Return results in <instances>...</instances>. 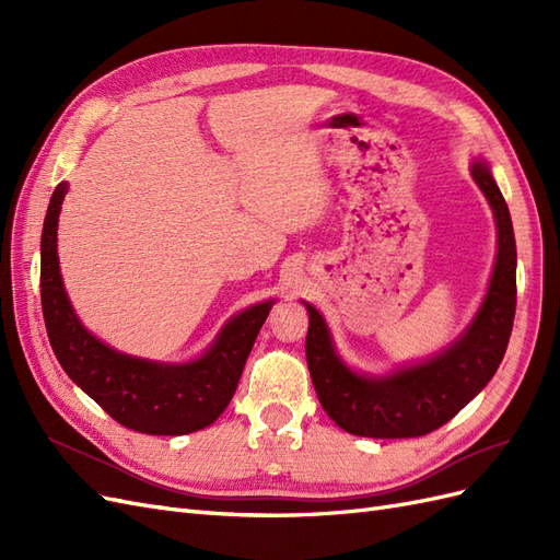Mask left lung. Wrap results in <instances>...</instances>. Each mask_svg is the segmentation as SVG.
Here are the masks:
<instances>
[{"label":"left lung","mask_w":560,"mask_h":560,"mask_svg":"<svg viewBox=\"0 0 560 560\" xmlns=\"http://www.w3.org/2000/svg\"><path fill=\"white\" fill-rule=\"evenodd\" d=\"M471 177L488 198L498 224V259L477 317L436 358L387 376H362L338 358L322 315L308 308L306 360L322 409L350 434L409 439L442 428L495 376L516 313V241L510 208L483 161Z\"/></svg>","instance_id":"8db88e82"}]
</instances>
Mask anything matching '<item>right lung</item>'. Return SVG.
I'll list each match as a JSON object with an SVG mask.
<instances>
[{
    "label": "right lung",
    "instance_id": "1",
    "mask_svg": "<svg viewBox=\"0 0 560 560\" xmlns=\"http://www.w3.org/2000/svg\"><path fill=\"white\" fill-rule=\"evenodd\" d=\"M67 184H58L42 231V311L65 374L124 428L142 434H189L224 413L249 350L273 301L235 315L212 348L186 364H161L116 352L83 329L60 278L58 214Z\"/></svg>",
    "mask_w": 560,
    "mask_h": 560
}]
</instances>
